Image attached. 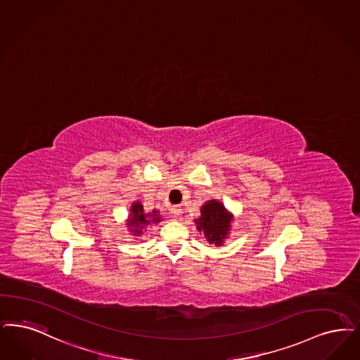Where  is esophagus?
<instances>
[{"mask_svg": "<svg viewBox=\"0 0 360 360\" xmlns=\"http://www.w3.org/2000/svg\"><path fill=\"white\" fill-rule=\"evenodd\" d=\"M170 212H172V214H173L174 217H176V218L182 214V209H181L179 206H173Z\"/></svg>", "mask_w": 360, "mask_h": 360, "instance_id": "obj_1", "label": "esophagus"}]
</instances>
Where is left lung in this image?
Masks as SVG:
<instances>
[{
    "mask_svg": "<svg viewBox=\"0 0 360 360\" xmlns=\"http://www.w3.org/2000/svg\"><path fill=\"white\" fill-rule=\"evenodd\" d=\"M233 214H231L224 203L217 200L206 202L201 207V217L194 219L197 231L203 233L209 244L216 246L224 244L231 231Z\"/></svg>",
    "mask_w": 360,
    "mask_h": 360,
    "instance_id": "8db88e82",
    "label": "left lung"
}]
</instances>
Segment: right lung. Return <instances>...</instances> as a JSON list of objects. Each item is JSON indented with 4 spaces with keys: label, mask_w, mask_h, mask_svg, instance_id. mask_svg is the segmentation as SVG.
<instances>
[{
    "label": "right lung",
    "mask_w": 360,
    "mask_h": 360,
    "mask_svg": "<svg viewBox=\"0 0 360 360\" xmlns=\"http://www.w3.org/2000/svg\"><path fill=\"white\" fill-rule=\"evenodd\" d=\"M129 212L131 213L127 219V225H129V231H132L134 236H142L144 228L162 221L157 210L146 213L143 210V205H141V202H134L131 205Z\"/></svg>",
    "instance_id": "obj_1"
}]
</instances>
